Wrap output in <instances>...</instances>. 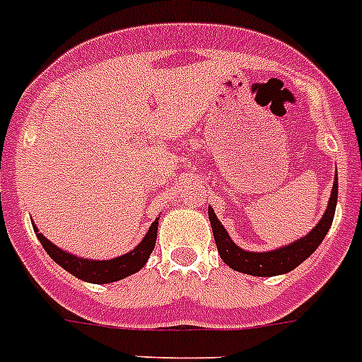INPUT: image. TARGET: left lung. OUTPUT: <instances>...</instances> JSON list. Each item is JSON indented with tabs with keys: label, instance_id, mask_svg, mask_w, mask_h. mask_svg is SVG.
I'll return each instance as SVG.
<instances>
[{
	"label": "left lung",
	"instance_id": "left-lung-1",
	"mask_svg": "<svg viewBox=\"0 0 362 362\" xmlns=\"http://www.w3.org/2000/svg\"><path fill=\"white\" fill-rule=\"evenodd\" d=\"M335 206H337V175H335V180H333L328 207H326L322 218L319 220V224L306 237L298 238V240H295L290 246L279 247V250L273 251H264V253H255V251H246L238 247L229 238L224 226L220 224V220L216 218L213 207H209L207 213H209V220H211V229L213 235H215L216 250H218L220 257H222V260L228 264L229 268L235 269V272L246 273V275L275 276L295 269L298 264H303L319 247V244L325 240L329 226L333 222Z\"/></svg>",
	"mask_w": 362,
	"mask_h": 362
}]
</instances>
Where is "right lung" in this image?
<instances>
[{"instance_id": "obj_1", "label": "right lung", "mask_w": 362, "mask_h": 362, "mask_svg": "<svg viewBox=\"0 0 362 362\" xmlns=\"http://www.w3.org/2000/svg\"><path fill=\"white\" fill-rule=\"evenodd\" d=\"M33 228L34 231H36L40 242H42V246L45 247V251L49 253L50 259L54 260L56 264H59L65 272L78 276L81 281L93 282V284H109V282L120 281V279H125V276L133 275L138 269L144 268V264L147 262L149 255L153 253V250H155L156 231H158V218L151 224L146 237L142 238V242H140L133 251H129L125 255L116 257V259L111 260H89L80 259V257L76 255H71L67 251L59 250L58 246H54L50 240H47V238L37 231L34 224Z\"/></svg>"}]
</instances>
